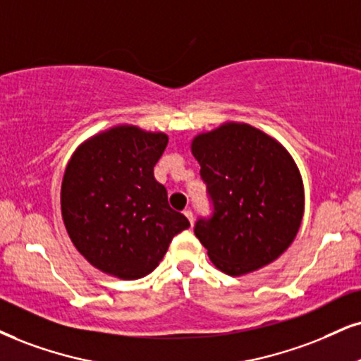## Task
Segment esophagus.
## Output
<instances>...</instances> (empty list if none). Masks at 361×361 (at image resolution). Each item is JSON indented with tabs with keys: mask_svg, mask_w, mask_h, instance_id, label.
I'll use <instances>...</instances> for the list:
<instances>
[{
	"mask_svg": "<svg viewBox=\"0 0 361 361\" xmlns=\"http://www.w3.org/2000/svg\"><path fill=\"white\" fill-rule=\"evenodd\" d=\"M184 216L185 217H188V219H189V222H190V224H192V222H194V214H192V211H190V209L188 207V209H184Z\"/></svg>",
	"mask_w": 361,
	"mask_h": 361,
	"instance_id": "esophagus-1",
	"label": "esophagus"
}]
</instances>
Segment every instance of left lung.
<instances>
[{"label": "left lung", "mask_w": 361, "mask_h": 361, "mask_svg": "<svg viewBox=\"0 0 361 361\" xmlns=\"http://www.w3.org/2000/svg\"><path fill=\"white\" fill-rule=\"evenodd\" d=\"M190 147L212 206V214L194 226L209 259L231 276L278 259L305 211L303 180L291 155L247 123H224Z\"/></svg>", "instance_id": "left-lung-1"}]
</instances>
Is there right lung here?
<instances>
[{
    "instance_id": "1",
    "label": "right lung",
    "mask_w": 361,
    "mask_h": 361,
    "mask_svg": "<svg viewBox=\"0 0 361 361\" xmlns=\"http://www.w3.org/2000/svg\"><path fill=\"white\" fill-rule=\"evenodd\" d=\"M166 133L114 127L75 150L61 182L66 233L90 264L122 279L157 268L188 217L169 206L154 167Z\"/></svg>"
}]
</instances>
